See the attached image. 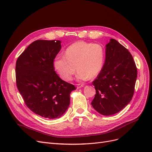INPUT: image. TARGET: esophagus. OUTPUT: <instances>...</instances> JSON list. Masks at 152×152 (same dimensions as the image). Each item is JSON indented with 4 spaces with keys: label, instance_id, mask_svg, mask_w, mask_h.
<instances>
[{
    "label": "esophagus",
    "instance_id": "obj_1",
    "mask_svg": "<svg viewBox=\"0 0 152 152\" xmlns=\"http://www.w3.org/2000/svg\"><path fill=\"white\" fill-rule=\"evenodd\" d=\"M84 87L83 84H77V89H80V88H81V87Z\"/></svg>",
    "mask_w": 152,
    "mask_h": 152
}]
</instances>
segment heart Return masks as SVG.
<instances>
[{
  "label": "heart",
  "mask_w": 152,
  "mask_h": 152,
  "mask_svg": "<svg viewBox=\"0 0 152 152\" xmlns=\"http://www.w3.org/2000/svg\"><path fill=\"white\" fill-rule=\"evenodd\" d=\"M104 57L105 51L102 45L79 41L67 48L65 56L55 57L53 66L65 80L72 79L77 68V79L86 80L96 77L102 71Z\"/></svg>",
  "instance_id": "obj_1"
}]
</instances>
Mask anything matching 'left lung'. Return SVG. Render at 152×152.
Returning a JSON list of instances; mask_svg holds the SVG:
<instances>
[{"label":"left lung","instance_id":"8db88e82","mask_svg":"<svg viewBox=\"0 0 152 152\" xmlns=\"http://www.w3.org/2000/svg\"><path fill=\"white\" fill-rule=\"evenodd\" d=\"M102 71L93 82L96 94L91 104L100 114L112 115L130 103L134 94L137 68L129 51L118 41L110 40Z\"/></svg>","mask_w":152,"mask_h":152}]
</instances>
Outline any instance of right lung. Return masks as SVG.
Returning a JSON list of instances; mask_svg holds the SVG:
<instances>
[{
  "mask_svg": "<svg viewBox=\"0 0 152 152\" xmlns=\"http://www.w3.org/2000/svg\"><path fill=\"white\" fill-rule=\"evenodd\" d=\"M60 40H37L30 44L16 63V86L31 111L48 118L65 113L75 87L56 74L53 61L61 50Z\"/></svg>",
  "mask_w": 152,
  "mask_h": 152,
  "instance_id": "right-lung-1",
  "label": "right lung"
}]
</instances>
